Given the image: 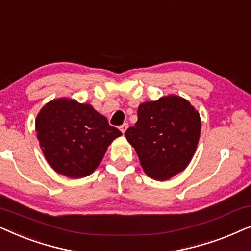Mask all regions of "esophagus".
I'll use <instances>...</instances> for the list:
<instances>
[{"mask_svg":"<svg viewBox=\"0 0 251 251\" xmlns=\"http://www.w3.org/2000/svg\"><path fill=\"white\" fill-rule=\"evenodd\" d=\"M128 126H129L128 122H125V123H123L122 126H120V130H121L122 133H125V132H126V130L128 129Z\"/></svg>","mask_w":251,"mask_h":251,"instance_id":"1","label":"esophagus"}]
</instances>
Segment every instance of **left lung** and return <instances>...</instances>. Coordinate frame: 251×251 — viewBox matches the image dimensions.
Wrapping results in <instances>:
<instances>
[{"instance_id":"8db88e82","label":"left lung","mask_w":251,"mask_h":251,"mask_svg":"<svg viewBox=\"0 0 251 251\" xmlns=\"http://www.w3.org/2000/svg\"><path fill=\"white\" fill-rule=\"evenodd\" d=\"M138 121L126 131L144 171L167 180L183 171L193 156L201 131L200 115L177 96L139 105Z\"/></svg>"}]
</instances>
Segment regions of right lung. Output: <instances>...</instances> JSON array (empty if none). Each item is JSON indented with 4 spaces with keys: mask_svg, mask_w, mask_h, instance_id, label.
<instances>
[{
    "mask_svg": "<svg viewBox=\"0 0 251 251\" xmlns=\"http://www.w3.org/2000/svg\"><path fill=\"white\" fill-rule=\"evenodd\" d=\"M43 154L57 173L81 178L94 173L107 147L122 132L89 104L52 100L35 122Z\"/></svg>",
    "mask_w": 251,
    "mask_h": 251,
    "instance_id": "add662e5",
    "label": "right lung"
}]
</instances>
